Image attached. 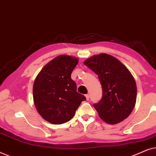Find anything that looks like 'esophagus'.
Instances as JSON below:
<instances>
[{
  "instance_id": "obj_1",
  "label": "esophagus",
  "mask_w": 156,
  "mask_h": 156,
  "mask_svg": "<svg viewBox=\"0 0 156 156\" xmlns=\"http://www.w3.org/2000/svg\"><path fill=\"white\" fill-rule=\"evenodd\" d=\"M85 97H86V99H87V100H89V95L88 94H87L85 95Z\"/></svg>"
}]
</instances>
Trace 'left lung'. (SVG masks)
<instances>
[{
	"mask_svg": "<svg viewBox=\"0 0 156 156\" xmlns=\"http://www.w3.org/2000/svg\"><path fill=\"white\" fill-rule=\"evenodd\" d=\"M84 64L96 73L102 87V97L94 107L102 120L116 124L129 116L136 101L137 89L129 70L114 57L94 55Z\"/></svg>",
	"mask_w": 156,
	"mask_h": 156,
	"instance_id": "obj_1",
	"label": "left lung"
}]
</instances>
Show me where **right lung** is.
<instances>
[{
    "instance_id": "add662e5",
    "label": "right lung",
    "mask_w": 156,
    "mask_h": 156,
    "mask_svg": "<svg viewBox=\"0 0 156 156\" xmlns=\"http://www.w3.org/2000/svg\"><path fill=\"white\" fill-rule=\"evenodd\" d=\"M77 58L59 55L42 68L33 84V100L40 116L53 124L69 121L86 97L76 91L71 74Z\"/></svg>"
}]
</instances>
